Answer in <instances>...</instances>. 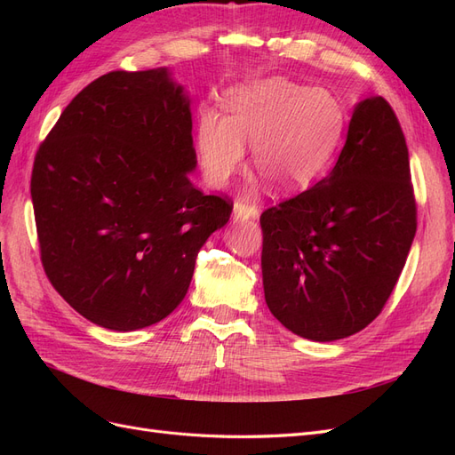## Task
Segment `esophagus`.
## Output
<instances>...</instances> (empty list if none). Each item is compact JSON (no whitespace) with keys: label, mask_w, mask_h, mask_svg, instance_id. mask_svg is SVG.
Returning a JSON list of instances; mask_svg holds the SVG:
<instances>
[{"label":"esophagus","mask_w":455,"mask_h":455,"mask_svg":"<svg viewBox=\"0 0 455 455\" xmlns=\"http://www.w3.org/2000/svg\"><path fill=\"white\" fill-rule=\"evenodd\" d=\"M233 212H235L237 218L249 220V218H256L258 216V206L254 203H251L249 199H237L235 206H233Z\"/></svg>","instance_id":"obj_1"}]
</instances>
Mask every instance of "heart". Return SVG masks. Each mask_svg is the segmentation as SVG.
<instances>
[{
  "instance_id": "heart-1",
  "label": "heart",
  "mask_w": 455,
  "mask_h": 455,
  "mask_svg": "<svg viewBox=\"0 0 455 455\" xmlns=\"http://www.w3.org/2000/svg\"><path fill=\"white\" fill-rule=\"evenodd\" d=\"M343 132V112L324 89L286 77H264L228 94V117L206 112L196 132V148L206 180L226 186L244 163H252L279 191L309 186L332 161Z\"/></svg>"
}]
</instances>
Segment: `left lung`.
<instances>
[{"label": "left lung", "instance_id": "1", "mask_svg": "<svg viewBox=\"0 0 455 455\" xmlns=\"http://www.w3.org/2000/svg\"><path fill=\"white\" fill-rule=\"evenodd\" d=\"M266 304L313 341L366 328L387 304L418 228L404 132L383 96L355 108L336 167L259 216Z\"/></svg>", "mask_w": 455, "mask_h": 455}]
</instances>
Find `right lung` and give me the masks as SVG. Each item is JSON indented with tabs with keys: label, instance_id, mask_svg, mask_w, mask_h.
I'll return each instance as SVG.
<instances>
[{
	"label": "right lung",
	"instance_id": "1",
	"mask_svg": "<svg viewBox=\"0 0 455 455\" xmlns=\"http://www.w3.org/2000/svg\"><path fill=\"white\" fill-rule=\"evenodd\" d=\"M196 164L189 100L164 68L104 74L64 108L30 191L41 264L79 315L129 332L184 299L233 211L189 182Z\"/></svg>",
	"mask_w": 455,
	"mask_h": 455
}]
</instances>
